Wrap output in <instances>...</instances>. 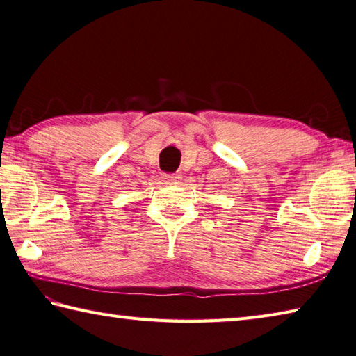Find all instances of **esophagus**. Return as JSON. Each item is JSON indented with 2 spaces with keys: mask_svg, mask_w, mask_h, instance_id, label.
Instances as JSON below:
<instances>
[{
  "mask_svg": "<svg viewBox=\"0 0 356 356\" xmlns=\"http://www.w3.org/2000/svg\"><path fill=\"white\" fill-rule=\"evenodd\" d=\"M163 179L168 180V182H174V184H176V182H179V180L182 179V177H180L179 174H165Z\"/></svg>",
  "mask_w": 356,
  "mask_h": 356,
  "instance_id": "1",
  "label": "esophagus"
}]
</instances>
